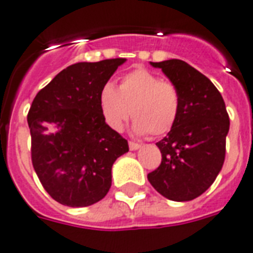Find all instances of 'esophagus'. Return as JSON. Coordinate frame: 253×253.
<instances>
[{
	"label": "esophagus",
	"mask_w": 253,
	"mask_h": 253,
	"mask_svg": "<svg viewBox=\"0 0 253 253\" xmlns=\"http://www.w3.org/2000/svg\"><path fill=\"white\" fill-rule=\"evenodd\" d=\"M139 147H141V145H139V143H137V142H133V141H130V142H129V149H130V150H138Z\"/></svg>",
	"instance_id": "34e87169"
}]
</instances>
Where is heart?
Wrapping results in <instances>:
<instances>
[{
	"label": "heart",
	"mask_w": 253,
	"mask_h": 253,
	"mask_svg": "<svg viewBox=\"0 0 253 253\" xmlns=\"http://www.w3.org/2000/svg\"><path fill=\"white\" fill-rule=\"evenodd\" d=\"M99 106L107 125L116 132L124 129L132 114L134 133L163 136L176 124L181 95L173 82L162 80L145 68H137L121 78L117 88L104 84Z\"/></svg>",
	"instance_id": "b5f03b06"
}]
</instances>
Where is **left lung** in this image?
<instances>
[{
    "label": "left lung",
    "instance_id": "obj_1",
    "mask_svg": "<svg viewBox=\"0 0 253 253\" xmlns=\"http://www.w3.org/2000/svg\"><path fill=\"white\" fill-rule=\"evenodd\" d=\"M150 64L179 87L181 108L176 124L157 142L162 162L147 180L166 199L191 201L214 183L223 166L229 114L211 81L185 61Z\"/></svg>",
    "mask_w": 253,
    "mask_h": 253
}]
</instances>
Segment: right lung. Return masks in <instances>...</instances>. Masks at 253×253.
<instances>
[{
    "instance_id": "add662e5",
    "label": "right lung",
    "mask_w": 253,
    "mask_h": 253,
    "mask_svg": "<svg viewBox=\"0 0 253 253\" xmlns=\"http://www.w3.org/2000/svg\"><path fill=\"white\" fill-rule=\"evenodd\" d=\"M125 58L77 62L42 88L28 111L32 166L48 195L72 208L108 193L112 165L129 151L99 106L103 86Z\"/></svg>"
}]
</instances>
